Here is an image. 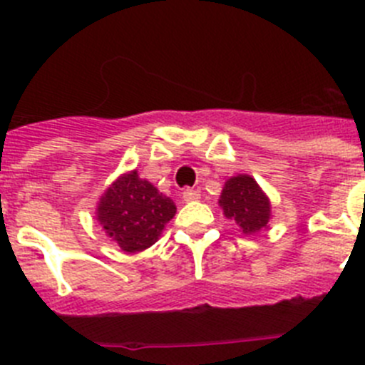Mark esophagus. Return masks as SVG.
<instances>
[{"label": "esophagus", "mask_w": 365, "mask_h": 365, "mask_svg": "<svg viewBox=\"0 0 365 365\" xmlns=\"http://www.w3.org/2000/svg\"><path fill=\"white\" fill-rule=\"evenodd\" d=\"M182 194H183V201H187V203H190V201H197L201 197L200 190L190 189V187H187Z\"/></svg>", "instance_id": "1"}]
</instances>
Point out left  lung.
I'll use <instances>...</instances> for the list:
<instances>
[{
    "label": "left lung",
    "instance_id": "8db88e82",
    "mask_svg": "<svg viewBox=\"0 0 365 365\" xmlns=\"http://www.w3.org/2000/svg\"><path fill=\"white\" fill-rule=\"evenodd\" d=\"M219 205L226 219L233 220L245 235L263 230L270 220V200L249 175L231 176L224 183Z\"/></svg>",
    "mask_w": 365,
    "mask_h": 365
}]
</instances>
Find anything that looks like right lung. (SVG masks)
Returning a JSON list of instances; mask_svg holds the SVG:
<instances>
[{"label":"right lung","mask_w":365,"mask_h":365,"mask_svg":"<svg viewBox=\"0 0 365 365\" xmlns=\"http://www.w3.org/2000/svg\"><path fill=\"white\" fill-rule=\"evenodd\" d=\"M175 213L173 200L139 178L135 169L113 182L97 206V220L106 235L121 251L132 254L155 244Z\"/></svg>","instance_id":"right-lung-1"}]
</instances>
